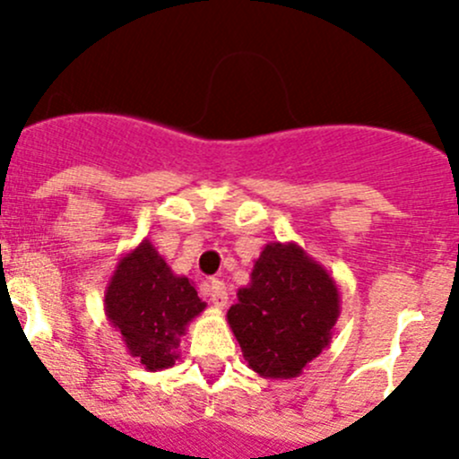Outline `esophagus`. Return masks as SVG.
<instances>
[{"mask_svg":"<svg viewBox=\"0 0 459 459\" xmlns=\"http://www.w3.org/2000/svg\"><path fill=\"white\" fill-rule=\"evenodd\" d=\"M208 298H211L212 307L217 308H224L229 304V290H226V284L220 280H212L208 284Z\"/></svg>","mask_w":459,"mask_h":459,"instance_id":"34e87169","label":"esophagus"}]
</instances>
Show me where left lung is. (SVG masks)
Masks as SVG:
<instances>
[{"instance_id":"left-lung-1","label":"left lung","mask_w":459,"mask_h":459,"mask_svg":"<svg viewBox=\"0 0 459 459\" xmlns=\"http://www.w3.org/2000/svg\"><path fill=\"white\" fill-rule=\"evenodd\" d=\"M340 290L295 242H268L226 319L259 377L290 379L331 344Z\"/></svg>"}]
</instances>
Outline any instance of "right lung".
<instances>
[{
    "instance_id": "1",
    "label": "right lung",
    "mask_w": 459,
    "mask_h": 459,
    "mask_svg": "<svg viewBox=\"0 0 459 459\" xmlns=\"http://www.w3.org/2000/svg\"><path fill=\"white\" fill-rule=\"evenodd\" d=\"M204 308L193 281L175 275L151 239L119 259L106 284V317L148 371L173 367L179 340Z\"/></svg>"
}]
</instances>
